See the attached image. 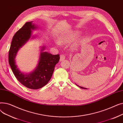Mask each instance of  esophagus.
<instances>
[{
    "label": "esophagus",
    "mask_w": 123,
    "mask_h": 123,
    "mask_svg": "<svg viewBox=\"0 0 123 123\" xmlns=\"http://www.w3.org/2000/svg\"><path fill=\"white\" fill-rule=\"evenodd\" d=\"M65 58H66L65 55H63V54H61V55H60V61H62L64 60H65Z\"/></svg>",
    "instance_id": "obj_1"
}]
</instances>
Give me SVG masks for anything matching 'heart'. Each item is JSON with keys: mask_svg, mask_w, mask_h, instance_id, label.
<instances>
[{"mask_svg": "<svg viewBox=\"0 0 123 123\" xmlns=\"http://www.w3.org/2000/svg\"><path fill=\"white\" fill-rule=\"evenodd\" d=\"M78 37V33L77 32H73L68 34L61 35L60 37V42L61 43L66 44L70 43L74 41ZM56 44L58 45H60V43L59 41H56Z\"/></svg>", "mask_w": 123, "mask_h": 123, "instance_id": "1", "label": "heart"}]
</instances>
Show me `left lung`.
I'll return each mask as SVG.
<instances>
[{
	"instance_id": "1",
	"label": "left lung",
	"mask_w": 123,
	"mask_h": 123,
	"mask_svg": "<svg viewBox=\"0 0 123 123\" xmlns=\"http://www.w3.org/2000/svg\"><path fill=\"white\" fill-rule=\"evenodd\" d=\"M78 86V87H80L81 88H82V89H86V88H83V87H81V86H78V85H77Z\"/></svg>"
}]
</instances>
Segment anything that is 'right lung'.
<instances>
[{
	"label": "right lung",
	"mask_w": 123,
	"mask_h": 123,
	"mask_svg": "<svg viewBox=\"0 0 123 123\" xmlns=\"http://www.w3.org/2000/svg\"><path fill=\"white\" fill-rule=\"evenodd\" d=\"M36 28L32 22L26 23L13 37L8 54V61L14 76L22 85L31 89H38L46 85L51 79L60 55H52L44 51L42 47L35 61L27 68L23 69L16 64V55L19 49L31 37V29Z\"/></svg>",
	"instance_id": "add662e5"
}]
</instances>
